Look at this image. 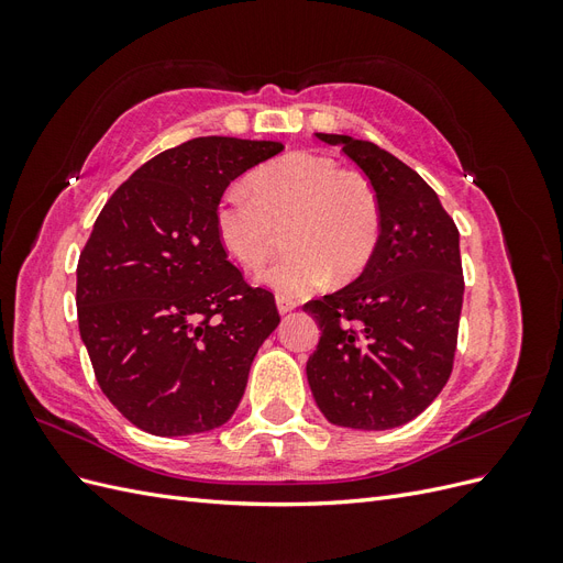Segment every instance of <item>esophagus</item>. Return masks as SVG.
Returning a JSON list of instances; mask_svg holds the SVG:
<instances>
[{
    "instance_id": "1",
    "label": "esophagus",
    "mask_w": 563,
    "mask_h": 563,
    "mask_svg": "<svg viewBox=\"0 0 563 563\" xmlns=\"http://www.w3.org/2000/svg\"><path fill=\"white\" fill-rule=\"evenodd\" d=\"M296 308H298V302H296L294 298L277 296V310H279V314H286V312H291V310H296Z\"/></svg>"
}]
</instances>
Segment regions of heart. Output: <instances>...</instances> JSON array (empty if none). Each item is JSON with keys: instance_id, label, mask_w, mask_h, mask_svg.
Instances as JSON below:
<instances>
[{"instance_id": "heart-1", "label": "heart", "mask_w": 563, "mask_h": 563, "mask_svg": "<svg viewBox=\"0 0 563 563\" xmlns=\"http://www.w3.org/2000/svg\"><path fill=\"white\" fill-rule=\"evenodd\" d=\"M249 187L234 185L216 207V232L223 249L246 269H258L286 225L288 251L261 282L279 296H305L354 279L376 253L383 211L373 183L340 168L327 155L294 152L258 168Z\"/></svg>"}]
</instances>
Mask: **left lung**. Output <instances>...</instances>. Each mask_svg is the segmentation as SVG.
Returning <instances> with one entry per match:
<instances>
[{"label":"left lung","instance_id":"obj_1","mask_svg":"<svg viewBox=\"0 0 563 563\" xmlns=\"http://www.w3.org/2000/svg\"><path fill=\"white\" fill-rule=\"evenodd\" d=\"M317 139L343 147L376 187L383 228L362 275L302 308L321 329L305 371L329 422L391 430L451 376L465 291L460 234L432 187L387 150L352 135Z\"/></svg>","mask_w":563,"mask_h":563}]
</instances>
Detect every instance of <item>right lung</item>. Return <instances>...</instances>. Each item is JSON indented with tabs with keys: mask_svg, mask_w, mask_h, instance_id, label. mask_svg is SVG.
<instances>
[{
	"mask_svg": "<svg viewBox=\"0 0 563 563\" xmlns=\"http://www.w3.org/2000/svg\"><path fill=\"white\" fill-rule=\"evenodd\" d=\"M282 150L187 141L143 164L96 218L77 265L79 333L103 395L143 432L216 430L244 397L279 312L228 261L216 207L234 178Z\"/></svg>",
	"mask_w": 563,
	"mask_h": 563,
	"instance_id": "1",
	"label": "right lung"
}]
</instances>
